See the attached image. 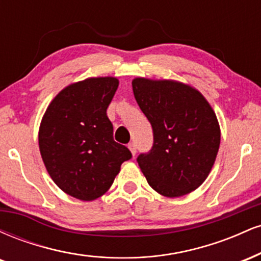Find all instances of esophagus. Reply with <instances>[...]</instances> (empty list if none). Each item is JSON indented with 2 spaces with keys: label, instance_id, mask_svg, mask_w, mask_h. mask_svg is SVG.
I'll use <instances>...</instances> for the list:
<instances>
[{
  "label": "esophagus",
  "instance_id": "esophagus-1",
  "mask_svg": "<svg viewBox=\"0 0 261 261\" xmlns=\"http://www.w3.org/2000/svg\"><path fill=\"white\" fill-rule=\"evenodd\" d=\"M127 147H128V149H130V151H131V153H133V155L136 154V145H135L134 142L128 143Z\"/></svg>",
  "mask_w": 261,
  "mask_h": 261
}]
</instances>
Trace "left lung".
<instances>
[{
  "label": "left lung",
  "instance_id": "left-lung-1",
  "mask_svg": "<svg viewBox=\"0 0 261 261\" xmlns=\"http://www.w3.org/2000/svg\"><path fill=\"white\" fill-rule=\"evenodd\" d=\"M135 99L153 130V146L137 157L153 190L179 197L205 181L216 161L221 131L208 101L176 81L135 79Z\"/></svg>",
  "mask_w": 261,
  "mask_h": 261
}]
</instances>
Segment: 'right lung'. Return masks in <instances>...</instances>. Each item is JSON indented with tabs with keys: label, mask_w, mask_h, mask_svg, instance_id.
Returning <instances> with one entry per match:
<instances>
[{
	"label": "right lung",
	"mask_w": 261,
	"mask_h": 261,
	"mask_svg": "<svg viewBox=\"0 0 261 261\" xmlns=\"http://www.w3.org/2000/svg\"><path fill=\"white\" fill-rule=\"evenodd\" d=\"M119 81L93 77L72 83L54 98L39 128L47 173L68 195L92 201L109 190L121 164L133 154L115 142L107 116Z\"/></svg>",
	"instance_id": "obj_1"
}]
</instances>
